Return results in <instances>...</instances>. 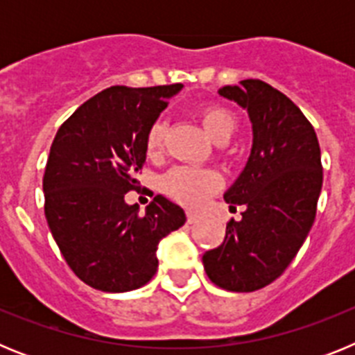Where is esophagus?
<instances>
[{"instance_id":"34e87169","label":"esophagus","mask_w":355,"mask_h":355,"mask_svg":"<svg viewBox=\"0 0 355 355\" xmlns=\"http://www.w3.org/2000/svg\"><path fill=\"white\" fill-rule=\"evenodd\" d=\"M197 222V215H193V213H187V224H196Z\"/></svg>"}]
</instances>
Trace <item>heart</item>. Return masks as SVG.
<instances>
[{"label": "heart", "instance_id": "obj_1", "mask_svg": "<svg viewBox=\"0 0 355 355\" xmlns=\"http://www.w3.org/2000/svg\"><path fill=\"white\" fill-rule=\"evenodd\" d=\"M199 119L205 126L206 133L215 142H225L236 128V119L225 106L209 105L200 106ZM167 137V122L158 119L150 124L146 135V153L147 156H158L165 146ZM222 188V178L218 172L211 168L199 167H175L163 175L162 190L175 202L199 208L211 193Z\"/></svg>", "mask_w": 355, "mask_h": 355}]
</instances>
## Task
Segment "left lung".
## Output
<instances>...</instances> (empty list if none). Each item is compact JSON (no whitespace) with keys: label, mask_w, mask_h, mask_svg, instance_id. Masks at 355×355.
Here are the masks:
<instances>
[{"label":"left lung","mask_w":355,"mask_h":355,"mask_svg":"<svg viewBox=\"0 0 355 355\" xmlns=\"http://www.w3.org/2000/svg\"><path fill=\"white\" fill-rule=\"evenodd\" d=\"M218 92L247 108L254 142L245 171L224 196L231 209L245 211L227 222L202 263L213 284L247 293L274 283L297 256L315 222L324 172L315 130L290 97L261 80Z\"/></svg>","instance_id":"8db88e82"}]
</instances>
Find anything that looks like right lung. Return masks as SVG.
Masks as SVG:
<instances>
[{"instance_id":"right-lung-1","label":"right lung","mask_w":355,"mask_h":355,"mask_svg":"<svg viewBox=\"0 0 355 355\" xmlns=\"http://www.w3.org/2000/svg\"><path fill=\"white\" fill-rule=\"evenodd\" d=\"M181 87H110L56 131L42 180L44 213L71 270L96 290L121 293L149 283L159 240L187 222L163 196L144 215L124 200L139 190L147 130Z\"/></svg>"}]
</instances>
